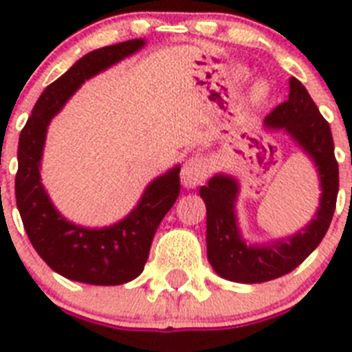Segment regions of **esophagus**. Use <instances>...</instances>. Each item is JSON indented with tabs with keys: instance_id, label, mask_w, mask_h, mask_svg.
<instances>
[{
	"instance_id": "esophagus-1",
	"label": "esophagus",
	"mask_w": 352,
	"mask_h": 352,
	"mask_svg": "<svg viewBox=\"0 0 352 352\" xmlns=\"http://www.w3.org/2000/svg\"><path fill=\"white\" fill-rule=\"evenodd\" d=\"M207 177V163L201 156H192L186 160L182 164V172H180V180L182 186L188 189H195L196 186L204 182Z\"/></svg>"
}]
</instances>
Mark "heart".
I'll use <instances>...</instances> for the list:
<instances>
[{
	"label": "heart",
	"mask_w": 352,
	"mask_h": 352,
	"mask_svg": "<svg viewBox=\"0 0 352 352\" xmlns=\"http://www.w3.org/2000/svg\"><path fill=\"white\" fill-rule=\"evenodd\" d=\"M267 96H268L267 85L265 84L254 85V89H252V100H254L256 103H261V101H265L267 100Z\"/></svg>",
	"instance_id": "obj_1"
}]
</instances>
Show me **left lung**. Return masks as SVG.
Returning a JSON list of instances; mask_svg holds the SVG:
<instances>
[{
	"label": "left lung",
	"mask_w": 352,
	"mask_h": 352,
	"mask_svg": "<svg viewBox=\"0 0 352 352\" xmlns=\"http://www.w3.org/2000/svg\"><path fill=\"white\" fill-rule=\"evenodd\" d=\"M267 129H284L310 157L319 177L321 198L314 217L294 235L267 243H247L236 219L240 184L215 173L199 196L207 207V256L219 277L231 283L258 284L289 274L321 243L330 228L338 195V163L330 124L300 80L289 78V98L265 117Z\"/></svg>",
	"instance_id": "1"
}]
</instances>
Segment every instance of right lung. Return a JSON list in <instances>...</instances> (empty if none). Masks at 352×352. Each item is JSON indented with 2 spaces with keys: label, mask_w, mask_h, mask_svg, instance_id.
Listing matches in <instances>:
<instances>
[{
  "label": "right lung",
  "mask_w": 352,
  "mask_h": 352,
  "mask_svg": "<svg viewBox=\"0 0 352 352\" xmlns=\"http://www.w3.org/2000/svg\"><path fill=\"white\" fill-rule=\"evenodd\" d=\"M145 45L144 38L85 54L65 75L45 87L21 131L15 199L22 224L40 258L63 277L94 286H119L145 267L157 226L180 192V166L156 177L124 219L105 228L68 221L54 207L40 177L43 145L52 117L91 77L105 72Z\"/></svg>",
  "instance_id": "right-lung-1"
}]
</instances>
